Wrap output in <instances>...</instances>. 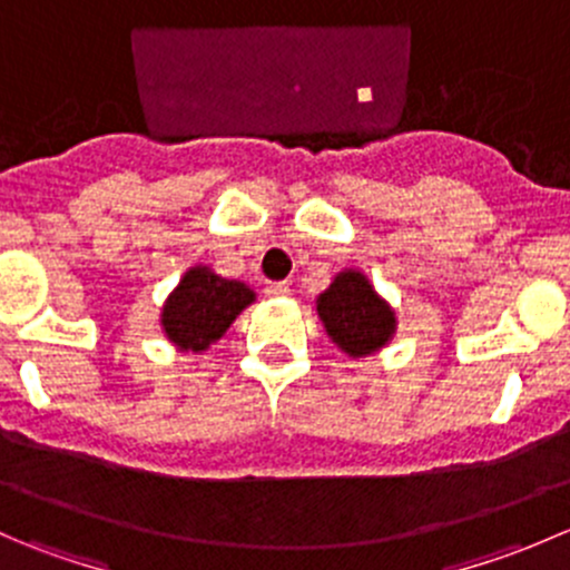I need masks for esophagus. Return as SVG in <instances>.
<instances>
[{
    "mask_svg": "<svg viewBox=\"0 0 570 570\" xmlns=\"http://www.w3.org/2000/svg\"><path fill=\"white\" fill-rule=\"evenodd\" d=\"M289 284H286V281H269L267 286H264V295L267 297H286L289 295Z\"/></svg>",
    "mask_w": 570,
    "mask_h": 570,
    "instance_id": "1",
    "label": "esophagus"
}]
</instances>
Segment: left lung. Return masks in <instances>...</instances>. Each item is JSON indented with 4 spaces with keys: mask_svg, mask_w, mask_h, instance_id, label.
Listing matches in <instances>:
<instances>
[{
    "mask_svg": "<svg viewBox=\"0 0 570 570\" xmlns=\"http://www.w3.org/2000/svg\"><path fill=\"white\" fill-rule=\"evenodd\" d=\"M317 312L333 342L350 355L375 353L394 333V312L353 269L336 275L331 289L322 292Z\"/></svg>",
    "mask_w": 570,
    "mask_h": 570,
    "instance_id": "left-lung-1",
    "label": "left lung"
}]
</instances>
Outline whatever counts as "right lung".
Segmentation results:
<instances>
[{"label": "right lung", "instance_id": "add662e5", "mask_svg": "<svg viewBox=\"0 0 570 570\" xmlns=\"http://www.w3.org/2000/svg\"><path fill=\"white\" fill-rule=\"evenodd\" d=\"M248 303H253L248 286L220 278L206 267H195L168 297V306L163 308V327L170 342L198 353L220 338Z\"/></svg>", "mask_w": 570, "mask_h": 570}]
</instances>
